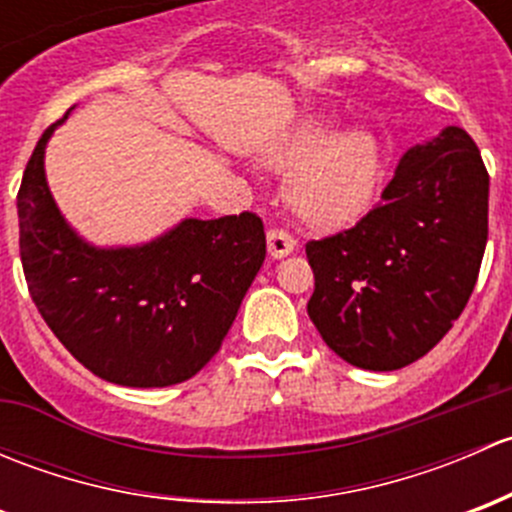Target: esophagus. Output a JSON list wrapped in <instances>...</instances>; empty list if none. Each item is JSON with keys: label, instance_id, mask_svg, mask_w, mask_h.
I'll return each instance as SVG.
<instances>
[{"label": "esophagus", "instance_id": "34e87169", "mask_svg": "<svg viewBox=\"0 0 512 512\" xmlns=\"http://www.w3.org/2000/svg\"><path fill=\"white\" fill-rule=\"evenodd\" d=\"M294 247H297V240L287 230H280V227L267 230V252H270V257L280 260V257H287Z\"/></svg>", "mask_w": 512, "mask_h": 512}]
</instances>
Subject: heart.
Segmentation results:
<instances>
[{"instance_id":"b5f03b06","label":"heart","mask_w":512,"mask_h":512,"mask_svg":"<svg viewBox=\"0 0 512 512\" xmlns=\"http://www.w3.org/2000/svg\"><path fill=\"white\" fill-rule=\"evenodd\" d=\"M277 168H299L289 180V203L307 223L347 227L364 218L384 183V151L376 136L352 131L334 138L327 123H309L275 151Z\"/></svg>"}]
</instances>
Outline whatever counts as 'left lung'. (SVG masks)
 <instances>
[{
  "label": "left lung",
  "instance_id": "8db88e82",
  "mask_svg": "<svg viewBox=\"0 0 512 512\" xmlns=\"http://www.w3.org/2000/svg\"><path fill=\"white\" fill-rule=\"evenodd\" d=\"M488 183L473 138L448 126L404 153L381 203L359 223L307 242V312L334 354L394 371L446 337L483 262Z\"/></svg>",
  "mask_w": 512,
  "mask_h": 512
}]
</instances>
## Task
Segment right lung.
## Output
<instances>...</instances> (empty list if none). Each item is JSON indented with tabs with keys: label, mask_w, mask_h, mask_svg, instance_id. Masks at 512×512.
Returning a JSON list of instances; mask_svg holds the SVG:
<instances>
[{
	"label": "right lung",
	"mask_w": 512,
	"mask_h": 512,
	"mask_svg": "<svg viewBox=\"0 0 512 512\" xmlns=\"http://www.w3.org/2000/svg\"><path fill=\"white\" fill-rule=\"evenodd\" d=\"M59 123L41 133L17 195L19 255L36 309L71 356L111 384L188 381L223 347L265 262V225L255 213L190 218L141 247L89 245L46 185L44 148Z\"/></svg>",
	"instance_id": "add662e5"
}]
</instances>
